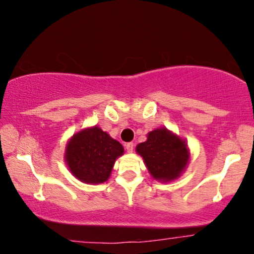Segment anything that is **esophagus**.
<instances>
[{"mask_svg": "<svg viewBox=\"0 0 254 254\" xmlns=\"http://www.w3.org/2000/svg\"><path fill=\"white\" fill-rule=\"evenodd\" d=\"M126 149L128 152H133L134 150V143L133 142H128V143L126 144Z\"/></svg>", "mask_w": 254, "mask_h": 254, "instance_id": "1", "label": "esophagus"}]
</instances>
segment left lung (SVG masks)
<instances>
[{
	"label": "left lung",
	"mask_w": 254,
	"mask_h": 254,
	"mask_svg": "<svg viewBox=\"0 0 254 254\" xmlns=\"http://www.w3.org/2000/svg\"><path fill=\"white\" fill-rule=\"evenodd\" d=\"M136 151L143 157L150 175L163 182L179 177L190 158L185 141L165 128L150 131L147 141L137 144Z\"/></svg>",
	"instance_id": "8db88e82"
}]
</instances>
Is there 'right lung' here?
I'll return each mask as SVG.
<instances>
[{
    "mask_svg": "<svg viewBox=\"0 0 254 254\" xmlns=\"http://www.w3.org/2000/svg\"><path fill=\"white\" fill-rule=\"evenodd\" d=\"M124 154V147L99 127L79 131L68 142L65 162L76 178L88 184L109 179L116 159Z\"/></svg>",
    "mask_w": 254,
    "mask_h": 254,
    "instance_id": "add662e5",
    "label": "right lung"
}]
</instances>
